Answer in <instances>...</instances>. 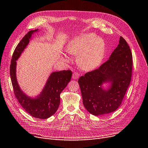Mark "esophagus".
Returning a JSON list of instances; mask_svg holds the SVG:
<instances>
[{
    "label": "esophagus",
    "instance_id": "obj_1",
    "mask_svg": "<svg viewBox=\"0 0 148 148\" xmlns=\"http://www.w3.org/2000/svg\"><path fill=\"white\" fill-rule=\"evenodd\" d=\"M79 74L78 72H74L73 73V75H72L73 79H77L79 78Z\"/></svg>",
    "mask_w": 148,
    "mask_h": 148
}]
</instances>
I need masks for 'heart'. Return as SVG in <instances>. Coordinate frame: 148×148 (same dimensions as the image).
Instances as JSON below:
<instances>
[{"instance_id":"heart-1","label":"heart","mask_w":148,"mask_h":148,"mask_svg":"<svg viewBox=\"0 0 148 148\" xmlns=\"http://www.w3.org/2000/svg\"><path fill=\"white\" fill-rule=\"evenodd\" d=\"M67 51L72 55L79 54L77 61L80 67L86 70L93 69L102 62L105 51L104 41L95 34L81 35L69 44Z\"/></svg>"}]
</instances>
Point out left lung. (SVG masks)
Masks as SVG:
<instances>
[{
  "mask_svg": "<svg viewBox=\"0 0 148 148\" xmlns=\"http://www.w3.org/2000/svg\"><path fill=\"white\" fill-rule=\"evenodd\" d=\"M132 69V52L127 42L121 37L109 60L78 79L83 104L90 113L104 115L119 108L130 86ZM105 82H112V88L107 91L100 87Z\"/></svg>",
  "mask_w": 148,
  "mask_h": 148,
  "instance_id": "1",
  "label": "left lung"
}]
</instances>
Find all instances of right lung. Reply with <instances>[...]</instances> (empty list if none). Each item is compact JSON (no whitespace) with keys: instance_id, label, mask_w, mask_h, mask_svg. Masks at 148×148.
Wrapping results in <instances>:
<instances>
[{"instance_id":"1","label":"right lung","mask_w":148,"mask_h":148,"mask_svg":"<svg viewBox=\"0 0 148 148\" xmlns=\"http://www.w3.org/2000/svg\"><path fill=\"white\" fill-rule=\"evenodd\" d=\"M37 30L27 32L16 46L11 61L10 76L14 93L23 109L34 117L45 119L55 114L58 108L60 94L71 79L72 72L70 70L53 72L49 78L43 90L36 97L27 96L20 90L16 76V61L29 43L32 33Z\"/></svg>"}]
</instances>
